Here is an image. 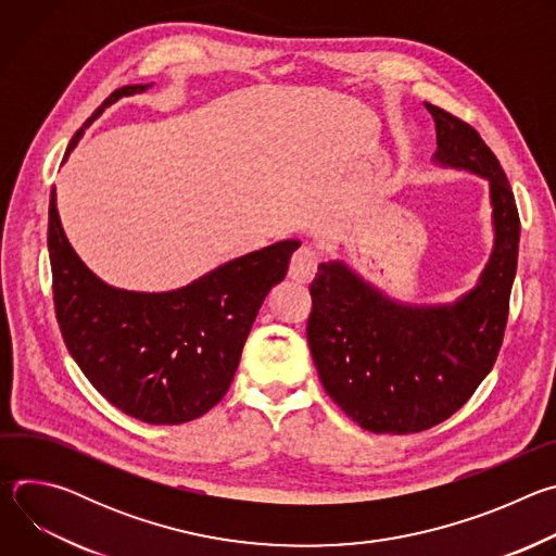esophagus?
Listing matches in <instances>:
<instances>
[{
    "label": "esophagus",
    "instance_id": "esophagus-1",
    "mask_svg": "<svg viewBox=\"0 0 556 556\" xmlns=\"http://www.w3.org/2000/svg\"><path fill=\"white\" fill-rule=\"evenodd\" d=\"M316 273V253L307 247H301L292 260H290V268H288V275L299 281V283H305L314 277Z\"/></svg>",
    "mask_w": 556,
    "mask_h": 556
}]
</instances>
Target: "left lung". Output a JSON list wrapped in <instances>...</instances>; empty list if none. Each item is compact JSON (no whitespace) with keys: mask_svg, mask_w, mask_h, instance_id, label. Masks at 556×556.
Returning <instances> with one entry per match:
<instances>
[{"mask_svg":"<svg viewBox=\"0 0 556 556\" xmlns=\"http://www.w3.org/2000/svg\"><path fill=\"white\" fill-rule=\"evenodd\" d=\"M435 161L489 180L495 249L480 283L453 305H405L341 262L309 283L307 343L330 399L371 433L407 435L451 418L493 369L517 273L519 213L510 182L482 136L425 103Z\"/></svg>","mask_w":556,"mask_h":556,"instance_id":"left-lung-1","label":"left lung"}]
</instances>
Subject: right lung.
Here are the masks:
<instances>
[{
  "mask_svg": "<svg viewBox=\"0 0 556 556\" xmlns=\"http://www.w3.org/2000/svg\"><path fill=\"white\" fill-rule=\"evenodd\" d=\"M147 88L112 92L86 125L121 97ZM81 134H74L67 153ZM54 195L52 189V296L76 365L108 403L136 420L182 425L204 416L228 391L255 316L268 290L286 277L299 242L283 240L237 257L180 290L131 292L103 283L78 260L65 240Z\"/></svg>",
  "mask_w": 556,
  "mask_h": 556,
  "instance_id": "obj_1",
  "label": "right lung"
}]
</instances>
